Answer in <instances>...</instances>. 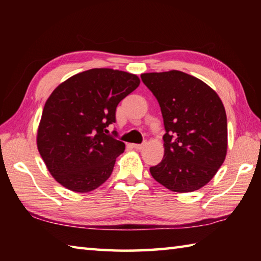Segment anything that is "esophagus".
Wrapping results in <instances>:
<instances>
[{"label":"esophagus","mask_w":261,"mask_h":261,"mask_svg":"<svg viewBox=\"0 0 261 261\" xmlns=\"http://www.w3.org/2000/svg\"><path fill=\"white\" fill-rule=\"evenodd\" d=\"M134 148L137 149V150H141V149L143 148V145H138V143H135L134 145Z\"/></svg>","instance_id":"esophagus-1"}]
</instances>
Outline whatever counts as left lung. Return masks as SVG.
<instances>
[{
  "label": "left lung",
  "instance_id": "8db88e82",
  "mask_svg": "<svg viewBox=\"0 0 261 261\" xmlns=\"http://www.w3.org/2000/svg\"><path fill=\"white\" fill-rule=\"evenodd\" d=\"M141 80L157 98L166 130L164 158L150 167L151 176L173 192L199 190L226 156L228 124L222 101L207 84L179 70L142 74Z\"/></svg>",
  "mask_w": 261,
  "mask_h": 261
}]
</instances>
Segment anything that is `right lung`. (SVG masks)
<instances>
[{"label": "right lung", "instance_id": "1", "mask_svg": "<svg viewBox=\"0 0 261 261\" xmlns=\"http://www.w3.org/2000/svg\"><path fill=\"white\" fill-rule=\"evenodd\" d=\"M139 84V77L126 71L93 68L55 88L42 111L37 146L59 184L87 193L107 181L125 148L107 135L108 126L115 122L118 104Z\"/></svg>", "mask_w": 261, "mask_h": 261}]
</instances>
